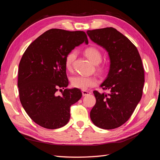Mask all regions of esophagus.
Returning a JSON list of instances; mask_svg holds the SVG:
<instances>
[{
	"instance_id": "obj_1",
	"label": "esophagus",
	"mask_w": 160,
	"mask_h": 160,
	"mask_svg": "<svg viewBox=\"0 0 160 160\" xmlns=\"http://www.w3.org/2000/svg\"><path fill=\"white\" fill-rule=\"evenodd\" d=\"M82 96L83 97H85V96H88V95H90L91 94L90 92H89V91H86V90H82Z\"/></svg>"
}]
</instances>
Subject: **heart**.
I'll list each match as a JSON object with an SVG mask.
<instances>
[{"mask_svg": "<svg viewBox=\"0 0 160 160\" xmlns=\"http://www.w3.org/2000/svg\"><path fill=\"white\" fill-rule=\"evenodd\" d=\"M86 56L93 64L97 65L102 61V54L99 50L94 47H90L84 51ZM77 56L76 51H72L67 55L66 58L65 64L68 70H71L73 62ZM71 84L75 88L86 90L90 86H94L97 84V80L92 77L84 76H75L71 78Z\"/></svg>", "mask_w": 160, "mask_h": 160, "instance_id": "1", "label": "heart"}]
</instances>
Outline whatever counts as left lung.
Listing matches in <instances>:
<instances>
[{
	"instance_id": "1",
	"label": "left lung",
	"mask_w": 160,
	"mask_h": 160,
	"mask_svg": "<svg viewBox=\"0 0 160 160\" xmlns=\"http://www.w3.org/2000/svg\"><path fill=\"white\" fill-rule=\"evenodd\" d=\"M86 33L106 50L110 60L108 73L100 86L109 93L93 92L96 104L90 113L91 121L100 129H115L127 121L142 97V61L133 43L115 28L88 30Z\"/></svg>"
}]
</instances>
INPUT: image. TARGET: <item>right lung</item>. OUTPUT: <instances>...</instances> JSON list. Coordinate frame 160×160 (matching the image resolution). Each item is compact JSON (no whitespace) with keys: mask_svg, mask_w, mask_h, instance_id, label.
<instances>
[{"mask_svg":"<svg viewBox=\"0 0 160 160\" xmlns=\"http://www.w3.org/2000/svg\"><path fill=\"white\" fill-rule=\"evenodd\" d=\"M88 43L84 31L52 29L32 42L22 55L18 72L20 101L35 123L49 129L66 125L70 107L82 97L80 90L57 91L69 84L65 64L67 55L80 44Z\"/></svg>","mask_w":160,"mask_h":160,"instance_id":"right-lung-1","label":"right lung"}]
</instances>
